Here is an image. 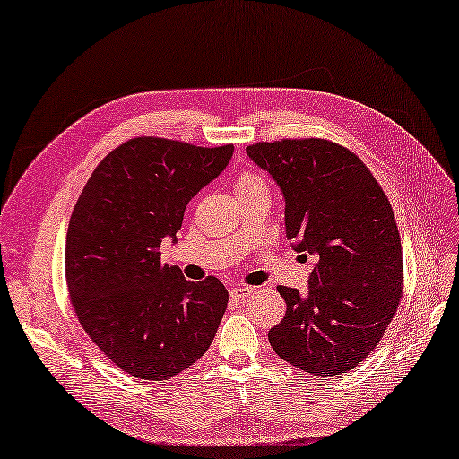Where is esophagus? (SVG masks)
I'll list each match as a JSON object with an SVG mask.
<instances>
[{
	"label": "esophagus",
	"instance_id": "obj_1",
	"mask_svg": "<svg viewBox=\"0 0 459 459\" xmlns=\"http://www.w3.org/2000/svg\"><path fill=\"white\" fill-rule=\"evenodd\" d=\"M253 292H255V288H249V286H236V288L230 290V296H231L233 299H245V298H249Z\"/></svg>",
	"mask_w": 459,
	"mask_h": 459
}]
</instances>
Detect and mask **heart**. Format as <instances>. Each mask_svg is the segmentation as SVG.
<instances>
[{
    "label": "heart",
    "mask_w": 459,
    "mask_h": 459,
    "mask_svg": "<svg viewBox=\"0 0 459 459\" xmlns=\"http://www.w3.org/2000/svg\"><path fill=\"white\" fill-rule=\"evenodd\" d=\"M259 183H264L259 175H253V173H243V175L239 177V181H238V188H243V186H251V185H259Z\"/></svg>",
    "instance_id": "1"
}]
</instances>
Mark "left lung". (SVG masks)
<instances>
[{
    "instance_id": "left-lung-1",
    "label": "left lung",
    "mask_w": 459,
    "mask_h": 459,
    "mask_svg": "<svg viewBox=\"0 0 459 459\" xmlns=\"http://www.w3.org/2000/svg\"><path fill=\"white\" fill-rule=\"evenodd\" d=\"M247 155L281 186L292 247L317 259L307 294L278 286L286 316L268 331L273 351L314 376L349 372L382 341L403 294L389 200L359 155L329 140L259 142Z\"/></svg>"
}]
</instances>
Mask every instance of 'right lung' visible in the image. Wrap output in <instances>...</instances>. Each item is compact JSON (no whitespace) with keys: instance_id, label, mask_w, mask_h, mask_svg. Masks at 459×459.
<instances>
[{"instance_id":"add662e5","label":"right lung","mask_w":459,"mask_h":459,"mask_svg":"<svg viewBox=\"0 0 459 459\" xmlns=\"http://www.w3.org/2000/svg\"><path fill=\"white\" fill-rule=\"evenodd\" d=\"M233 145L198 148L134 138L97 165L77 198L65 238V281L82 327L122 372L163 382L214 341L228 290L214 276L191 282L161 264L185 208L226 169Z\"/></svg>"}]
</instances>
